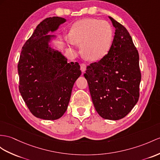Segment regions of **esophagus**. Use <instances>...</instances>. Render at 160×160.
<instances>
[{
	"label": "esophagus",
	"mask_w": 160,
	"mask_h": 160,
	"mask_svg": "<svg viewBox=\"0 0 160 160\" xmlns=\"http://www.w3.org/2000/svg\"><path fill=\"white\" fill-rule=\"evenodd\" d=\"M80 67H81V71L82 72H85V70H86V65H85L84 63H82L81 64Z\"/></svg>",
	"instance_id": "esophagus-1"
}]
</instances>
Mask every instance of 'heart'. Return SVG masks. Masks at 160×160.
<instances>
[{
  "mask_svg": "<svg viewBox=\"0 0 160 160\" xmlns=\"http://www.w3.org/2000/svg\"><path fill=\"white\" fill-rule=\"evenodd\" d=\"M113 37V30L109 23L94 18L76 22L69 32V42L72 45H81L83 56L90 61L100 60L107 55Z\"/></svg>",
  "mask_w": 160,
  "mask_h": 160,
  "instance_id": "1",
  "label": "heart"
}]
</instances>
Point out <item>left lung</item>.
I'll use <instances>...</instances> for the list:
<instances>
[{
  "label": "left lung",
  "instance_id": "left-lung-1",
  "mask_svg": "<svg viewBox=\"0 0 160 160\" xmlns=\"http://www.w3.org/2000/svg\"><path fill=\"white\" fill-rule=\"evenodd\" d=\"M109 18L115 28L111 48L100 60L88 66L84 77L97 112L104 119L118 120L138 102L141 73L138 50L130 33Z\"/></svg>",
  "mask_w": 160,
  "mask_h": 160
}]
</instances>
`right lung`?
Returning <instances> with one entry per match:
<instances>
[{
	"label": "right lung",
	"instance_id": "add662e5",
	"mask_svg": "<svg viewBox=\"0 0 160 160\" xmlns=\"http://www.w3.org/2000/svg\"><path fill=\"white\" fill-rule=\"evenodd\" d=\"M65 22L60 17L42 20L22 47L18 62L19 92L31 113L42 119L55 120L64 115L81 74L78 62L68 63L48 45L51 36L46 34Z\"/></svg>",
	"mask_w": 160,
	"mask_h": 160
}]
</instances>
